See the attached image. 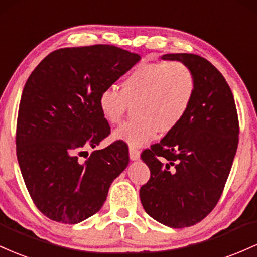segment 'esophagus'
I'll return each instance as SVG.
<instances>
[{
	"mask_svg": "<svg viewBox=\"0 0 257 257\" xmlns=\"http://www.w3.org/2000/svg\"><path fill=\"white\" fill-rule=\"evenodd\" d=\"M128 153H130V159H131V160H138V159H140L141 153L136 148V147L130 146L128 147Z\"/></svg>",
	"mask_w": 257,
	"mask_h": 257,
	"instance_id": "1",
	"label": "esophagus"
}]
</instances>
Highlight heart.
Masks as SVG:
<instances>
[{
  "label": "heart",
  "instance_id": "1",
  "mask_svg": "<svg viewBox=\"0 0 257 257\" xmlns=\"http://www.w3.org/2000/svg\"><path fill=\"white\" fill-rule=\"evenodd\" d=\"M194 92V74L184 63H142L123 79L120 92L100 93L98 108L106 122L117 125L134 106L136 116L120 126L114 137L140 147L158 131L167 134L177 127L188 113Z\"/></svg>",
  "mask_w": 257,
  "mask_h": 257
}]
</instances>
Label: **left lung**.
I'll return each mask as SVG.
<instances>
[{
    "instance_id": "1",
    "label": "left lung",
    "mask_w": 257,
    "mask_h": 257,
    "mask_svg": "<svg viewBox=\"0 0 257 257\" xmlns=\"http://www.w3.org/2000/svg\"><path fill=\"white\" fill-rule=\"evenodd\" d=\"M161 58L188 65L195 92L180 125L141 154L151 178L140 198L154 220L183 228L204 220L220 200L238 148V113L228 83L209 60L192 53Z\"/></svg>"
}]
</instances>
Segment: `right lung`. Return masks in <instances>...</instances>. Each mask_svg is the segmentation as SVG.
Here are the masks:
<instances>
[{
	"instance_id": "add662e5",
	"label": "right lung",
	"mask_w": 257,
	"mask_h": 257,
	"mask_svg": "<svg viewBox=\"0 0 257 257\" xmlns=\"http://www.w3.org/2000/svg\"><path fill=\"white\" fill-rule=\"evenodd\" d=\"M141 57L116 46L60 48L29 76L17 120V158L29 194L46 217L75 224L100 210L109 187L128 165L115 141L80 157L110 134L98 108L100 93Z\"/></svg>"
}]
</instances>
